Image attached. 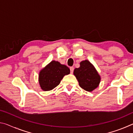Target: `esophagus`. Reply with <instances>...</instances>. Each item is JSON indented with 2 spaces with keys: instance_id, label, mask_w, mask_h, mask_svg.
<instances>
[{
  "instance_id": "esophagus-1",
  "label": "esophagus",
  "mask_w": 133,
  "mask_h": 133,
  "mask_svg": "<svg viewBox=\"0 0 133 133\" xmlns=\"http://www.w3.org/2000/svg\"><path fill=\"white\" fill-rule=\"evenodd\" d=\"M70 73L72 74L73 73L74 71V67H70Z\"/></svg>"
}]
</instances>
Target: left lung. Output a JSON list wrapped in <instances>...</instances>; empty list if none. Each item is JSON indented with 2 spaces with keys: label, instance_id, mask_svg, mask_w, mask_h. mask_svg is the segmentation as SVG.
I'll list each match as a JSON object with an SVG mask.
<instances>
[{
  "label": "left lung",
  "instance_id": "1",
  "mask_svg": "<svg viewBox=\"0 0 133 133\" xmlns=\"http://www.w3.org/2000/svg\"><path fill=\"white\" fill-rule=\"evenodd\" d=\"M73 73L80 86L87 91L94 90L100 82V75L93 65L87 60L81 62L80 67L76 68Z\"/></svg>",
  "mask_w": 133,
  "mask_h": 133
}]
</instances>
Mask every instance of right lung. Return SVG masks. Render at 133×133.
Instances as JSON below:
<instances>
[{
    "instance_id": "right-lung-1",
    "label": "right lung",
    "mask_w": 133,
    "mask_h": 133,
    "mask_svg": "<svg viewBox=\"0 0 133 133\" xmlns=\"http://www.w3.org/2000/svg\"><path fill=\"white\" fill-rule=\"evenodd\" d=\"M70 72L66 65L53 60L41 70L39 73V82L41 89L44 91H49L60 84L65 75Z\"/></svg>"
}]
</instances>
